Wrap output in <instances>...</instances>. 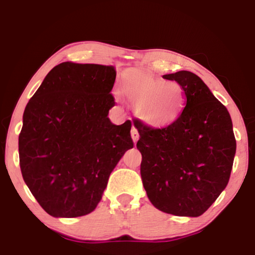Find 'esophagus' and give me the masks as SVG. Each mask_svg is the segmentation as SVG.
<instances>
[{
	"label": "esophagus",
	"mask_w": 255,
	"mask_h": 255,
	"mask_svg": "<svg viewBox=\"0 0 255 255\" xmlns=\"http://www.w3.org/2000/svg\"><path fill=\"white\" fill-rule=\"evenodd\" d=\"M131 137H132V139H133V142L135 144L139 139V133H138V130L134 127L131 128Z\"/></svg>",
	"instance_id": "34e87169"
}]
</instances>
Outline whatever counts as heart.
<instances>
[{
	"instance_id": "heart-1",
	"label": "heart",
	"mask_w": 255,
	"mask_h": 255,
	"mask_svg": "<svg viewBox=\"0 0 255 255\" xmlns=\"http://www.w3.org/2000/svg\"><path fill=\"white\" fill-rule=\"evenodd\" d=\"M120 92L135 106V115L149 128H161L179 120L186 107V93L177 82L149 73L128 69L122 76Z\"/></svg>"
}]
</instances>
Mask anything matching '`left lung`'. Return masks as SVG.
<instances>
[{"label":"left lung","instance_id":"1","mask_svg":"<svg viewBox=\"0 0 255 255\" xmlns=\"http://www.w3.org/2000/svg\"><path fill=\"white\" fill-rule=\"evenodd\" d=\"M186 93L179 120L154 128L135 120L141 153L140 175L148 200L166 214L198 217L217 200L231 175L236 154L226 108L194 73L163 75Z\"/></svg>","mask_w":255,"mask_h":255}]
</instances>
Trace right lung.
I'll return each instance as SVG.
<instances>
[{
	"mask_svg": "<svg viewBox=\"0 0 255 255\" xmlns=\"http://www.w3.org/2000/svg\"><path fill=\"white\" fill-rule=\"evenodd\" d=\"M113 66L62 62L31 97L18 137L23 179L53 217L95 210L111 172L133 147L131 122L115 125Z\"/></svg>",
	"mask_w": 255,
	"mask_h": 255,
	"instance_id": "1",
	"label": "right lung"
}]
</instances>
